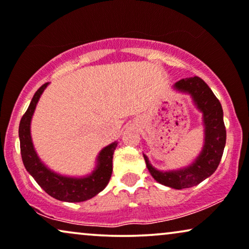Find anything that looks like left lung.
<instances>
[{
    "instance_id": "left-lung-1",
    "label": "left lung",
    "mask_w": 249,
    "mask_h": 249,
    "mask_svg": "<svg viewBox=\"0 0 249 249\" xmlns=\"http://www.w3.org/2000/svg\"><path fill=\"white\" fill-rule=\"evenodd\" d=\"M175 88L190 94L196 108L202 112L204 125L202 150L191 165L175 171H159L153 168L146 155L143 157L150 175L157 182L176 190H181L200 184L216 171L224 152L226 130L221 102L201 78L192 77L181 79L175 84Z\"/></svg>"
}]
</instances>
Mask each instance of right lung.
Wrapping results in <instances>:
<instances>
[{"label": "right lung", "mask_w": 249, "mask_h": 249, "mask_svg": "<svg viewBox=\"0 0 249 249\" xmlns=\"http://www.w3.org/2000/svg\"><path fill=\"white\" fill-rule=\"evenodd\" d=\"M47 86L48 83L43 84L36 90L26 112L20 119L19 141L21 159L28 174L32 176L40 187L43 188V191L50 196L65 202H83L92 199L108 185L112 174V156L117 147V142H112L103 148L97 156L95 170L86 177H67L47 168L40 161L31 138V119L41 94Z\"/></svg>", "instance_id": "right-lung-1"}]
</instances>
